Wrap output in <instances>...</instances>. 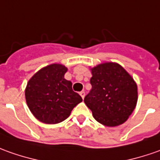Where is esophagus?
I'll use <instances>...</instances> for the list:
<instances>
[{
  "label": "esophagus",
  "mask_w": 160,
  "mask_h": 160,
  "mask_svg": "<svg viewBox=\"0 0 160 160\" xmlns=\"http://www.w3.org/2000/svg\"><path fill=\"white\" fill-rule=\"evenodd\" d=\"M80 95L81 96V98L84 99V97H85V92H84V91H81V92L80 93Z\"/></svg>",
  "instance_id": "esophagus-1"
}]
</instances>
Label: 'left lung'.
<instances>
[{
	"instance_id": "1",
	"label": "left lung",
	"mask_w": 160,
	"mask_h": 160,
	"mask_svg": "<svg viewBox=\"0 0 160 160\" xmlns=\"http://www.w3.org/2000/svg\"><path fill=\"white\" fill-rule=\"evenodd\" d=\"M92 88L84 102L97 122L108 127L125 122L138 102V86L117 63L105 62L91 69Z\"/></svg>"
}]
</instances>
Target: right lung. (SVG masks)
I'll use <instances>...</instances> for the list:
<instances>
[{
  "mask_svg": "<svg viewBox=\"0 0 160 160\" xmlns=\"http://www.w3.org/2000/svg\"><path fill=\"white\" fill-rule=\"evenodd\" d=\"M67 68L52 64L38 71L28 81L25 99L30 112L38 121L56 124L65 121L73 108L82 102L72 91V82L65 79Z\"/></svg>",
  "mask_w": 160,
  "mask_h": 160,
  "instance_id": "1",
  "label": "right lung"
}]
</instances>
